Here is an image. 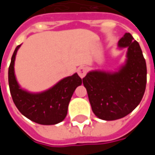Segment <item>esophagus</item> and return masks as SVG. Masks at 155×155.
<instances>
[{
  "label": "esophagus",
  "mask_w": 155,
  "mask_h": 155,
  "mask_svg": "<svg viewBox=\"0 0 155 155\" xmlns=\"http://www.w3.org/2000/svg\"><path fill=\"white\" fill-rule=\"evenodd\" d=\"M77 72L78 74L80 75V77L84 78L85 76V74H87V68L84 67V66H81V67L78 68Z\"/></svg>",
  "instance_id": "1"
}]
</instances>
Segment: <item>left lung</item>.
Segmentation results:
<instances>
[{"instance_id":"left-lung-1","label":"left lung","mask_w":155,"mask_h":155,"mask_svg":"<svg viewBox=\"0 0 155 155\" xmlns=\"http://www.w3.org/2000/svg\"><path fill=\"white\" fill-rule=\"evenodd\" d=\"M119 46L128 48L126 64L120 71H91L83 79L92 110L104 120H119L132 112L146 88V62L139 43L130 33H125Z\"/></svg>"}]
</instances>
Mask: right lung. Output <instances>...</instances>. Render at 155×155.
I'll return each mask as SVG.
<instances>
[{
  "instance_id": "right-lung-1",
  "label": "right lung",
  "mask_w": 155,
  "mask_h": 155,
  "mask_svg": "<svg viewBox=\"0 0 155 155\" xmlns=\"http://www.w3.org/2000/svg\"><path fill=\"white\" fill-rule=\"evenodd\" d=\"M19 45L12 54L8 70L10 91L14 104L24 116L35 123L45 125L61 122L67 114L68 105L72 94L82 80L75 73L64 78L50 90L39 94H31L20 88L14 72V64Z\"/></svg>"
}]
</instances>
